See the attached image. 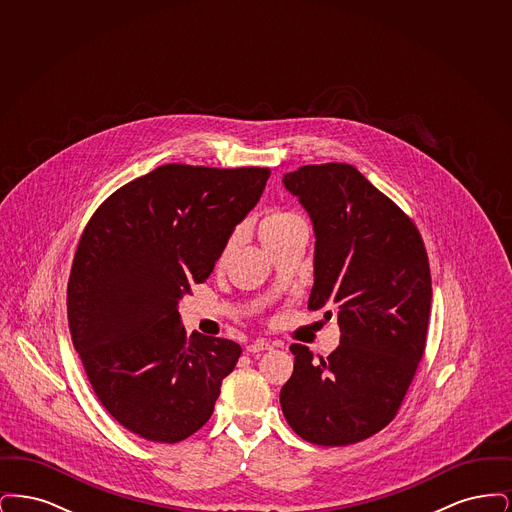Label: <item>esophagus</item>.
Here are the masks:
<instances>
[{"instance_id":"esophagus-1","label":"esophagus","mask_w":512,"mask_h":512,"mask_svg":"<svg viewBox=\"0 0 512 512\" xmlns=\"http://www.w3.org/2000/svg\"><path fill=\"white\" fill-rule=\"evenodd\" d=\"M272 345L265 340L253 341L247 345V353H261V351H270Z\"/></svg>"}]
</instances>
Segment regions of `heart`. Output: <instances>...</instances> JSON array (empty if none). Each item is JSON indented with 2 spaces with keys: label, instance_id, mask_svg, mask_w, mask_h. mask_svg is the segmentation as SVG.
I'll list each match as a JSON object with an SVG mask.
<instances>
[{
  "label": "heart",
  "instance_id": "b5f03b06",
  "mask_svg": "<svg viewBox=\"0 0 512 512\" xmlns=\"http://www.w3.org/2000/svg\"><path fill=\"white\" fill-rule=\"evenodd\" d=\"M303 224L305 222L295 211L278 207V209H270L267 213H263V217L257 222V232H259L261 242L268 249V247L278 244L280 240H284L292 230H295L297 226H303ZM230 247H232V240H228V244L224 245L222 257H226L230 253Z\"/></svg>",
  "mask_w": 512,
  "mask_h": 512
}]
</instances>
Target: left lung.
Here are the masks:
<instances>
[{"mask_svg":"<svg viewBox=\"0 0 512 512\" xmlns=\"http://www.w3.org/2000/svg\"><path fill=\"white\" fill-rule=\"evenodd\" d=\"M315 228L309 309L338 311L340 345L326 359L293 343L280 405L299 438L351 445L386 428L424 355L432 278L413 219L347 163L284 176Z\"/></svg>","mask_w":512,"mask_h":512,"instance_id":"8db88e82","label":"left lung"}]
</instances>
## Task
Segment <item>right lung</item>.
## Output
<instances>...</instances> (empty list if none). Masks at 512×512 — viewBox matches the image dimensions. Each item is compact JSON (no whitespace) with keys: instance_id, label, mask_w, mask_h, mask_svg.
<instances>
[{"instance_id":"right-lung-1","label":"right lung","mask_w":512,"mask_h":512,"mask_svg":"<svg viewBox=\"0 0 512 512\" xmlns=\"http://www.w3.org/2000/svg\"><path fill=\"white\" fill-rule=\"evenodd\" d=\"M268 176L171 163L124 184L88 220L67 286L69 330L101 405L132 434L178 443L211 418L242 347L188 340L178 303L209 278Z\"/></svg>"}]
</instances>
